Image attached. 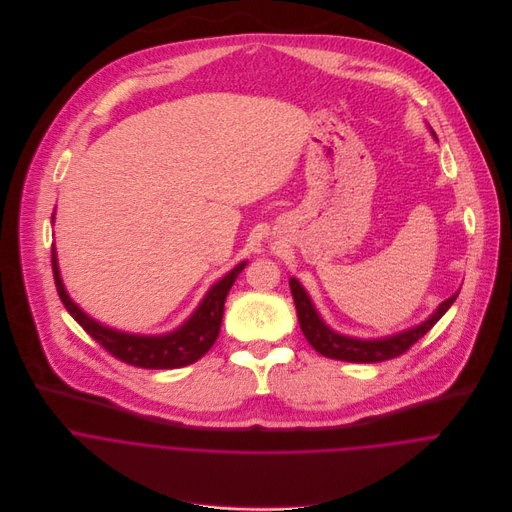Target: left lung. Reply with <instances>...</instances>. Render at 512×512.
Instances as JSON below:
<instances>
[{
    "label": "left lung",
    "instance_id": "8db88e82",
    "mask_svg": "<svg viewBox=\"0 0 512 512\" xmlns=\"http://www.w3.org/2000/svg\"><path fill=\"white\" fill-rule=\"evenodd\" d=\"M290 288H292L293 301H295V309H297L299 327H301L305 339L309 341V345L319 355H323L327 359L347 361V363H380V361H388V359H396V357L404 355L418 339H422L438 323L441 315L453 305V301L459 295V292L453 293L449 299H445L428 321H424L422 325H418L414 329H408L398 335L384 337V339L365 341V339L345 337V335H339L333 329H329L323 323V319L319 317V313L315 311L309 295L305 293L295 278L290 280Z\"/></svg>",
    "mask_w": 512,
    "mask_h": 512
}]
</instances>
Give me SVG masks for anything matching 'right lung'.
I'll use <instances>...</instances> for the list:
<instances>
[{
	"mask_svg": "<svg viewBox=\"0 0 512 512\" xmlns=\"http://www.w3.org/2000/svg\"><path fill=\"white\" fill-rule=\"evenodd\" d=\"M51 252H53L51 258H53L55 286L63 305L73 315L74 321L112 357L120 359L126 365L151 368V370L193 365L195 361H199L203 355L209 353V349L215 345L219 337L224 299L230 292L232 284L236 282L238 274L246 266V262H240L232 272H228L222 280H219L205 295V299L195 309V313L179 329L167 335L146 337V335H132V333L108 329L98 321L90 319L69 297V293L65 292V286L59 274L55 246L51 248Z\"/></svg>",
	"mask_w": 512,
	"mask_h": 512,
	"instance_id": "1",
	"label": "right lung"
}]
</instances>
